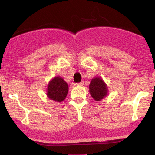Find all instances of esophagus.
<instances>
[{
	"mask_svg": "<svg viewBox=\"0 0 155 155\" xmlns=\"http://www.w3.org/2000/svg\"><path fill=\"white\" fill-rule=\"evenodd\" d=\"M83 84H84V82H81V83L76 84V85H77V86H83Z\"/></svg>",
	"mask_w": 155,
	"mask_h": 155,
	"instance_id": "34e87169",
	"label": "esophagus"
}]
</instances>
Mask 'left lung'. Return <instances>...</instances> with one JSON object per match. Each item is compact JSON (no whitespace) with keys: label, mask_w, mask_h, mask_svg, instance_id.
<instances>
[{"label":"left lung","mask_w":155,"mask_h":155,"mask_svg":"<svg viewBox=\"0 0 155 155\" xmlns=\"http://www.w3.org/2000/svg\"><path fill=\"white\" fill-rule=\"evenodd\" d=\"M108 87L101 77L94 78L89 85L90 94L96 101H99L107 96Z\"/></svg>","instance_id":"8db88e82"}]
</instances>
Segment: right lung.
I'll list each match as a JSON object with an SVG mask.
<instances>
[{"label":"right lung","mask_w":155,"mask_h":155,"mask_svg":"<svg viewBox=\"0 0 155 155\" xmlns=\"http://www.w3.org/2000/svg\"><path fill=\"white\" fill-rule=\"evenodd\" d=\"M68 91V84L61 77H56L49 82L47 95L48 98L56 102L63 101Z\"/></svg>","instance_id":"obj_1"}]
</instances>
